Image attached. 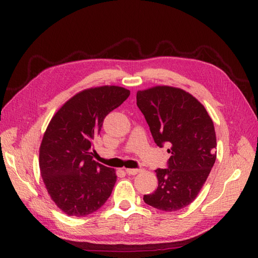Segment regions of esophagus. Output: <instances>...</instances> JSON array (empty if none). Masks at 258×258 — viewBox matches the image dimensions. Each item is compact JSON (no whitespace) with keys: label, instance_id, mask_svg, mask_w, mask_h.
<instances>
[{"label":"esophagus","instance_id":"obj_1","mask_svg":"<svg viewBox=\"0 0 258 258\" xmlns=\"http://www.w3.org/2000/svg\"><path fill=\"white\" fill-rule=\"evenodd\" d=\"M125 171L128 175H136L138 173L142 172V169L141 168H126Z\"/></svg>","mask_w":258,"mask_h":258}]
</instances>
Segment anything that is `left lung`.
Returning <instances> with one entry per match:
<instances>
[{
	"instance_id": "1",
	"label": "left lung",
	"mask_w": 258,
	"mask_h": 258,
	"mask_svg": "<svg viewBox=\"0 0 258 258\" xmlns=\"http://www.w3.org/2000/svg\"><path fill=\"white\" fill-rule=\"evenodd\" d=\"M136 104L157 146L167 143V168H157L158 186L144 195L147 205L165 212L184 208L199 195L216 160L214 123L205 107L177 87L139 91Z\"/></svg>"
}]
</instances>
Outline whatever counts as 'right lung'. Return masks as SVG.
<instances>
[{
	"instance_id": "add662e5",
	"label": "right lung",
	"mask_w": 258,
	"mask_h": 258,
	"mask_svg": "<svg viewBox=\"0 0 258 258\" xmlns=\"http://www.w3.org/2000/svg\"><path fill=\"white\" fill-rule=\"evenodd\" d=\"M130 94L114 85L84 90L48 124L40 147V171L52 201L69 216L94 213L111 196L115 171L93 160L91 149L104 118Z\"/></svg>"
}]
</instances>
